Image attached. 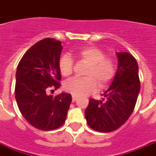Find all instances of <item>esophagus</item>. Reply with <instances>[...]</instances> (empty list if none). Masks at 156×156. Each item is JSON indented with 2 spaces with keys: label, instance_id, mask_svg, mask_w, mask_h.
I'll use <instances>...</instances> for the list:
<instances>
[{
  "label": "esophagus",
  "instance_id": "esophagus-1",
  "mask_svg": "<svg viewBox=\"0 0 156 156\" xmlns=\"http://www.w3.org/2000/svg\"><path fill=\"white\" fill-rule=\"evenodd\" d=\"M77 100H78V97L73 95V102H75V101H77Z\"/></svg>",
  "mask_w": 156,
  "mask_h": 156
}]
</instances>
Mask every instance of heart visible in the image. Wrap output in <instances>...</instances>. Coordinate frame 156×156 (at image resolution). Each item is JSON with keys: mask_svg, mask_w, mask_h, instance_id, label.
I'll use <instances>...</instances> for the list:
<instances>
[{"mask_svg": "<svg viewBox=\"0 0 156 156\" xmlns=\"http://www.w3.org/2000/svg\"><path fill=\"white\" fill-rule=\"evenodd\" d=\"M78 59L89 66L86 71L85 78H74L67 80L64 89L74 96L79 97L94 92L98 88L104 89L111 83L116 74V63L105 57L102 50L94 46H85L76 52ZM61 73L68 77L73 71V60L69 55H62L59 60Z\"/></svg>", "mask_w": 156, "mask_h": 156, "instance_id": "heart-1", "label": "heart"}]
</instances>
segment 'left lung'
I'll return each instance as SVG.
<instances>
[{"mask_svg": "<svg viewBox=\"0 0 156 156\" xmlns=\"http://www.w3.org/2000/svg\"><path fill=\"white\" fill-rule=\"evenodd\" d=\"M118 67L112 84L101 101L90 99L85 110L89 127L110 133L123 125L133 112L140 90L139 66L128 52H116Z\"/></svg>", "mask_w": 156, "mask_h": 156, "instance_id": "left-lung-1", "label": "left lung"}]
</instances>
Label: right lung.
Masks as SVG:
<instances>
[{
	"label": "right lung",
	"mask_w": 156,
	"mask_h": 156,
	"mask_svg": "<svg viewBox=\"0 0 156 156\" xmlns=\"http://www.w3.org/2000/svg\"><path fill=\"white\" fill-rule=\"evenodd\" d=\"M61 41L44 39L26 51L17 65L15 98L26 121L43 131L60 127L67 118L72 102L70 94L48 95L50 89L59 88L62 78L59 60Z\"/></svg>",
	"instance_id": "add662e5"
}]
</instances>
